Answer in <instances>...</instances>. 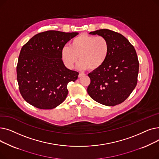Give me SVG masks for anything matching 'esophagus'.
Instances as JSON below:
<instances>
[{"label":"esophagus","mask_w":159,"mask_h":159,"mask_svg":"<svg viewBox=\"0 0 159 159\" xmlns=\"http://www.w3.org/2000/svg\"><path fill=\"white\" fill-rule=\"evenodd\" d=\"M84 73H80L79 74V78H80V77H82V76H84Z\"/></svg>","instance_id":"obj_1"}]
</instances>
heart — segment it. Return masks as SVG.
<instances>
[{"label": "heart", "instance_id": "heart-1", "mask_svg": "<svg viewBox=\"0 0 159 159\" xmlns=\"http://www.w3.org/2000/svg\"><path fill=\"white\" fill-rule=\"evenodd\" d=\"M110 52V43L103 36L82 34L73 39L70 47L64 46L61 50V58L68 68H73L78 60L81 70H95L106 61Z\"/></svg>", "mask_w": 159, "mask_h": 159}]
</instances>
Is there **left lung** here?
Here are the masks:
<instances>
[{"instance_id": "obj_1", "label": "left lung", "mask_w": 159, "mask_h": 159, "mask_svg": "<svg viewBox=\"0 0 159 159\" xmlns=\"http://www.w3.org/2000/svg\"><path fill=\"white\" fill-rule=\"evenodd\" d=\"M89 34L106 37L110 43V52L104 63L88 74L91 82L88 93L103 105L119 104L137 84L139 63L135 49L126 37L110 30H98Z\"/></svg>"}]
</instances>
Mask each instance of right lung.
Returning <instances> with one entry per match:
<instances>
[{"instance_id": "add662e5", "label": "right lung", "mask_w": 159, "mask_h": 159, "mask_svg": "<svg viewBox=\"0 0 159 159\" xmlns=\"http://www.w3.org/2000/svg\"><path fill=\"white\" fill-rule=\"evenodd\" d=\"M77 32L49 30L39 33L24 44L16 66L20 93L28 103L42 110L53 109L68 94L67 85L79 73L67 68L61 50Z\"/></svg>"}]
</instances>
